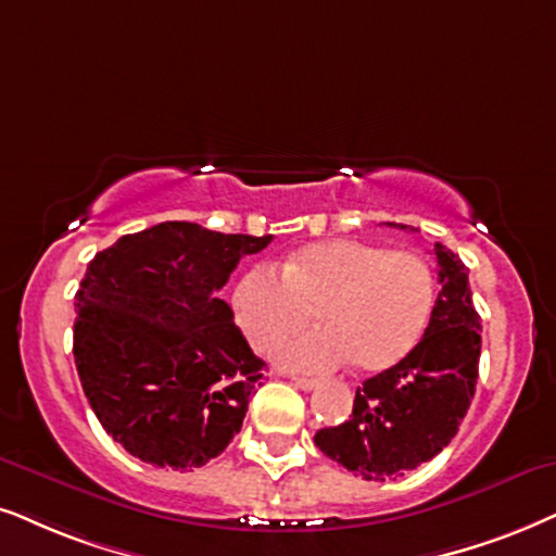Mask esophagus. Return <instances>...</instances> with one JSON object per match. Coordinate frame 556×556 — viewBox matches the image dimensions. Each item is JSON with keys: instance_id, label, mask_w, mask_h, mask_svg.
Segmentation results:
<instances>
[{"instance_id": "34e87169", "label": "esophagus", "mask_w": 556, "mask_h": 556, "mask_svg": "<svg viewBox=\"0 0 556 556\" xmlns=\"http://www.w3.org/2000/svg\"><path fill=\"white\" fill-rule=\"evenodd\" d=\"M292 382L298 384L300 390H315V388H318V379H313V377H292Z\"/></svg>"}]
</instances>
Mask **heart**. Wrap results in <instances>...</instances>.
Here are the masks:
<instances>
[{"label": "heart", "instance_id": "heart-1", "mask_svg": "<svg viewBox=\"0 0 556 556\" xmlns=\"http://www.w3.org/2000/svg\"><path fill=\"white\" fill-rule=\"evenodd\" d=\"M435 300L433 271L416 251L330 238L302 245L271 269L243 274L233 292L238 328L258 354L318 318L320 328L277 351L287 369L323 371L354 359L382 371L405 359L424 336Z\"/></svg>", "mask_w": 556, "mask_h": 556}]
</instances>
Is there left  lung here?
I'll use <instances>...</instances> for the list:
<instances>
[{"label": "left lung", "instance_id": "8db88e82", "mask_svg": "<svg viewBox=\"0 0 556 556\" xmlns=\"http://www.w3.org/2000/svg\"><path fill=\"white\" fill-rule=\"evenodd\" d=\"M433 254L441 292L424 339L395 367L356 388L349 420L315 433L323 454L364 480L403 477L433 459L448 446L472 405L482 339L469 269L444 243H435Z\"/></svg>", "mask_w": 556, "mask_h": 556}]
</instances>
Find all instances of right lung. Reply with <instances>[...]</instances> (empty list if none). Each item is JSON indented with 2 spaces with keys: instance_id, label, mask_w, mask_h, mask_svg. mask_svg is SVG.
Listing matches in <instances>:
<instances>
[{
  "instance_id": "add662e5",
  "label": "right lung",
  "mask_w": 556,
  "mask_h": 556,
  "mask_svg": "<svg viewBox=\"0 0 556 556\" xmlns=\"http://www.w3.org/2000/svg\"><path fill=\"white\" fill-rule=\"evenodd\" d=\"M269 243L168 220L89 262L76 292V371L104 431L140 462L202 467L241 431L264 362L217 290Z\"/></svg>"
}]
</instances>
